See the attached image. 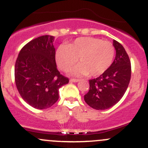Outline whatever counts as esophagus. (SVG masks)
Listing matches in <instances>:
<instances>
[{
  "mask_svg": "<svg viewBox=\"0 0 148 148\" xmlns=\"http://www.w3.org/2000/svg\"><path fill=\"white\" fill-rule=\"evenodd\" d=\"M79 81V79H70L71 82H78Z\"/></svg>",
  "mask_w": 148,
  "mask_h": 148,
  "instance_id": "esophagus-1",
  "label": "esophagus"
}]
</instances>
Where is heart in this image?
<instances>
[{"label":"heart","instance_id":"obj_1","mask_svg":"<svg viewBox=\"0 0 148 148\" xmlns=\"http://www.w3.org/2000/svg\"><path fill=\"white\" fill-rule=\"evenodd\" d=\"M115 55L114 45L98 38H79L70 45H61L56 50V60L59 68L69 69L78 61L79 64L70 71L74 76L97 77L110 66Z\"/></svg>","mask_w":148,"mask_h":148}]
</instances>
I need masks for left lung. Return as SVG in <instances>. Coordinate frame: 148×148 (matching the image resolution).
<instances>
[{
  "label": "left lung",
  "mask_w": 148,
  "mask_h": 148,
  "mask_svg": "<svg viewBox=\"0 0 148 148\" xmlns=\"http://www.w3.org/2000/svg\"><path fill=\"white\" fill-rule=\"evenodd\" d=\"M116 57L110 66L100 77L89 80L90 90L84 101L95 110H106L124 96L131 79V62L121 44L114 40Z\"/></svg>",
  "instance_id": "1"
}]
</instances>
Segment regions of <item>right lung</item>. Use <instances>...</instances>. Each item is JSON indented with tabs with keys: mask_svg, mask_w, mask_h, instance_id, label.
I'll list each match as a JSON object with an SVG mask.
<instances>
[{
	"mask_svg": "<svg viewBox=\"0 0 148 148\" xmlns=\"http://www.w3.org/2000/svg\"><path fill=\"white\" fill-rule=\"evenodd\" d=\"M54 37L43 35L26 44L18 53L14 75L16 88L32 107L46 109L56 103L58 90L69 83L56 64Z\"/></svg>",
	"mask_w": 148,
	"mask_h": 148,
	"instance_id": "add662e5",
	"label": "right lung"
}]
</instances>
